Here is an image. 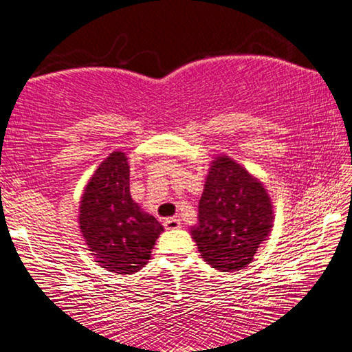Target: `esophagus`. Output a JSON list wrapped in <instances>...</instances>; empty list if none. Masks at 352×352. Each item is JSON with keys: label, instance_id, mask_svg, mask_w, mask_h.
<instances>
[{"label": "esophagus", "instance_id": "34e87169", "mask_svg": "<svg viewBox=\"0 0 352 352\" xmlns=\"http://www.w3.org/2000/svg\"><path fill=\"white\" fill-rule=\"evenodd\" d=\"M180 226H182V221H180V219H175V217L164 220L166 230H177V228H180Z\"/></svg>", "mask_w": 352, "mask_h": 352}]
</instances>
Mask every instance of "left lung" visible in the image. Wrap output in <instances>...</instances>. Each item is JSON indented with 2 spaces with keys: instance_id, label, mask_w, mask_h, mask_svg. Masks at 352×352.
Wrapping results in <instances>:
<instances>
[{
  "instance_id": "8db88e82",
  "label": "left lung",
  "mask_w": 352,
  "mask_h": 352,
  "mask_svg": "<svg viewBox=\"0 0 352 352\" xmlns=\"http://www.w3.org/2000/svg\"><path fill=\"white\" fill-rule=\"evenodd\" d=\"M273 206L263 185L244 167L219 156L199 201V225L191 230L202 258L220 271L242 270L268 237Z\"/></svg>"
}]
</instances>
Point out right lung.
<instances>
[{"instance_id": "1", "label": "right lung", "mask_w": 352, "mask_h": 352, "mask_svg": "<svg viewBox=\"0 0 352 352\" xmlns=\"http://www.w3.org/2000/svg\"><path fill=\"white\" fill-rule=\"evenodd\" d=\"M79 228L89 250L108 271L131 274L150 260L162 226L132 201L124 153H111L87 183L79 206Z\"/></svg>"}]
</instances>
